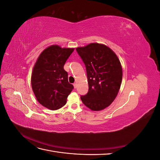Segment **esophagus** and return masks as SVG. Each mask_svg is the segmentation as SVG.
<instances>
[{
  "label": "esophagus",
  "instance_id": "esophagus-1",
  "mask_svg": "<svg viewBox=\"0 0 160 160\" xmlns=\"http://www.w3.org/2000/svg\"><path fill=\"white\" fill-rule=\"evenodd\" d=\"M77 83H75L73 84V86H74V88H75V89H76V88H77Z\"/></svg>",
  "mask_w": 160,
  "mask_h": 160
}]
</instances>
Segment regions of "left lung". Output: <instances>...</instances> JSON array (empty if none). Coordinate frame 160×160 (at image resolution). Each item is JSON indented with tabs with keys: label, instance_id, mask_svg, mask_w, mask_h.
Listing matches in <instances>:
<instances>
[{
	"label": "left lung",
	"instance_id": "obj_1",
	"mask_svg": "<svg viewBox=\"0 0 160 160\" xmlns=\"http://www.w3.org/2000/svg\"><path fill=\"white\" fill-rule=\"evenodd\" d=\"M86 67L89 91L81 97L83 104L93 111L109 106L117 97L122 81L119 59L109 47L99 43L76 48Z\"/></svg>",
	"mask_w": 160,
	"mask_h": 160
}]
</instances>
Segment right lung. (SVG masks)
<instances>
[{"mask_svg":"<svg viewBox=\"0 0 160 160\" xmlns=\"http://www.w3.org/2000/svg\"><path fill=\"white\" fill-rule=\"evenodd\" d=\"M73 51V48L49 46L41 53L34 65L31 75L33 93L39 103L47 109L57 110L64 106L74 88L63 68Z\"/></svg>","mask_w":160,"mask_h":160,"instance_id":"1","label":"right lung"}]
</instances>
